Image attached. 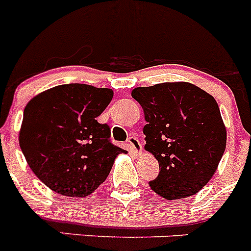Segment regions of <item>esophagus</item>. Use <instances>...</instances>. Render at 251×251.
Returning <instances> with one entry per match:
<instances>
[{"label": "esophagus", "instance_id": "1", "mask_svg": "<svg viewBox=\"0 0 251 251\" xmlns=\"http://www.w3.org/2000/svg\"><path fill=\"white\" fill-rule=\"evenodd\" d=\"M128 143H129V146H130V148H132L133 152L136 153V154H141V153H142V143L136 136H130L129 138H128Z\"/></svg>", "mask_w": 251, "mask_h": 251}]
</instances>
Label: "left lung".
Here are the masks:
<instances>
[{
  "mask_svg": "<svg viewBox=\"0 0 251 251\" xmlns=\"http://www.w3.org/2000/svg\"><path fill=\"white\" fill-rule=\"evenodd\" d=\"M145 112V150L161 171L151 181L166 200L197 194L211 179L226 148V128L212 95L191 83H162L132 90Z\"/></svg>",
  "mask_w": 251,
  "mask_h": 251,
  "instance_id": "obj_1",
  "label": "left lung"
}]
</instances>
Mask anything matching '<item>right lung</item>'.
Here are the masks:
<instances>
[{"instance_id": "1", "label": "right lung", "mask_w": 251, "mask_h": 251, "mask_svg": "<svg viewBox=\"0 0 251 251\" xmlns=\"http://www.w3.org/2000/svg\"><path fill=\"white\" fill-rule=\"evenodd\" d=\"M113 90L64 84L40 93L24 110L20 147L35 175L56 194L85 197L109 175L126 152L110 142V128L97 117Z\"/></svg>"}]
</instances>
